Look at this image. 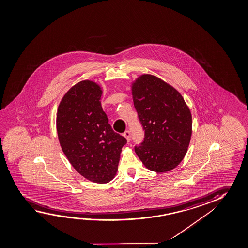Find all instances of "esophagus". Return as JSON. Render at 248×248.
Returning <instances> with one entry per match:
<instances>
[{
    "instance_id": "34e87169",
    "label": "esophagus",
    "mask_w": 248,
    "mask_h": 248,
    "mask_svg": "<svg viewBox=\"0 0 248 248\" xmlns=\"http://www.w3.org/2000/svg\"><path fill=\"white\" fill-rule=\"evenodd\" d=\"M124 137L126 138V141L129 142L130 140H131V134H130L129 131L128 130H126V132L124 133Z\"/></svg>"
}]
</instances>
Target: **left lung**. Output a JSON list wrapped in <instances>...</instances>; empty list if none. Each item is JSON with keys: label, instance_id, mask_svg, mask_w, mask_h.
I'll return each mask as SVG.
<instances>
[{"label": "left lung", "instance_id": "left-lung-1", "mask_svg": "<svg viewBox=\"0 0 248 248\" xmlns=\"http://www.w3.org/2000/svg\"><path fill=\"white\" fill-rule=\"evenodd\" d=\"M134 107L145 130L135 153L146 168L166 172L184 159L192 134V116L178 91L156 76L143 74L131 85Z\"/></svg>", "mask_w": 248, "mask_h": 248}]
</instances>
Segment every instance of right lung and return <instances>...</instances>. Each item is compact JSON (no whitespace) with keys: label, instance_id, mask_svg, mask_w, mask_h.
<instances>
[{"label":"right lung","instance_id":"add662e5","mask_svg":"<svg viewBox=\"0 0 248 248\" xmlns=\"http://www.w3.org/2000/svg\"><path fill=\"white\" fill-rule=\"evenodd\" d=\"M102 94V87L94 81L76 83L60 101L56 119L63 154L80 175L96 184L113 180L126 143L108 123Z\"/></svg>","mask_w":248,"mask_h":248}]
</instances>
